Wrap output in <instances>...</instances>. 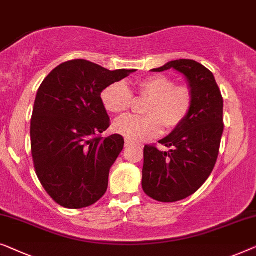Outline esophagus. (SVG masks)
<instances>
[{
  "instance_id": "obj_1",
  "label": "esophagus",
  "mask_w": 256,
  "mask_h": 256,
  "mask_svg": "<svg viewBox=\"0 0 256 256\" xmlns=\"http://www.w3.org/2000/svg\"><path fill=\"white\" fill-rule=\"evenodd\" d=\"M133 142H131V140H128V139H125V146L126 147H128V146H131V145H133Z\"/></svg>"
}]
</instances>
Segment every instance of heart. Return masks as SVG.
Here are the masks:
<instances>
[{
  "mask_svg": "<svg viewBox=\"0 0 256 256\" xmlns=\"http://www.w3.org/2000/svg\"><path fill=\"white\" fill-rule=\"evenodd\" d=\"M140 96L150 98L144 114L146 116H124L114 123V130L131 142H142L167 130L180 126L192 110V94L186 86H175L166 75H153L136 86ZM100 100L108 112L124 114L131 108L132 92L123 81L108 84L100 92Z\"/></svg>",
  "mask_w": 256,
  "mask_h": 256,
  "instance_id": "1",
  "label": "heart"
}]
</instances>
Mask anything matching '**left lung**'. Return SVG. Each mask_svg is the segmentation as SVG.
Wrapping results in <instances>:
<instances>
[{"instance_id":"8db88e82","label":"left lung","mask_w":256,"mask_h":256,"mask_svg":"<svg viewBox=\"0 0 256 256\" xmlns=\"http://www.w3.org/2000/svg\"><path fill=\"white\" fill-rule=\"evenodd\" d=\"M175 70L184 75L192 94V110L186 120L160 144L162 152L144 148L142 189L158 202L172 203L195 194L214 170L224 131L222 97L214 74L195 60L169 61L152 72Z\"/></svg>"}]
</instances>
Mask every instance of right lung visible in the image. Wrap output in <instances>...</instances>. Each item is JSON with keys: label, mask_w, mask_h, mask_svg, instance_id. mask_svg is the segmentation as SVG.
Listing matches in <instances>:
<instances>
[{"label": "right lung", "mask_w": 256, "mask_h": 256, "mask_svg": "<svg viewBox=\"0 0 256 256\" xmlns=\"http://www.w3.org/2000/svg\"><path fill=\"white\" fill-rule=\"evenodd\" d=\"M134 72L70 60L39 87L31 118L32 158L42 186L61 206H90L106 194L124 138L100 136L110 126L100 92Z\"/></svg>", "instance_id": "1"}]
</instances>
